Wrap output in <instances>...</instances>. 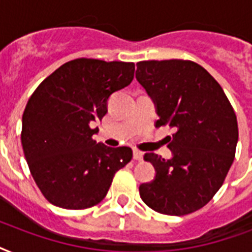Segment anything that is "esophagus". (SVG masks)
Returning a JSON list of instances; mask_svg holds the SVG:
<instances>
[{"mask_svg":"<svg viewBox=\"0 0 252 252\" xmlns=\"http://www.w3.org/2000/svg\"><path fill=\"white\" fill-rule=\"evenodd\" d=\"M133 158H134V161H142L144 153L140 152V150H133Z\"/></svg>","mask_w":252,"mask_h":252,"instance_id":"obj_1","label":"esophagus"}]
</instances>
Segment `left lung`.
I'll use <instances>...</instances> for the list:
<instances>
[{"label": "left lung", "instance_id": "obj_1", "mask_svg": "<svg viewBox=\"0 0 252 252\" xmlns=\"http://www.w3.org/2000/svg\"><path fill=\"white\" fill-rule=\"evenodd\" d=\"M136 78L156 103V126L174 129L167 145L171 159L144 156L156 178L138 188L142 201L162 215L199 211L222 186L234 161V110L219 82L193 61H140Z\"/></svg>", "mask_w": 252, "mask_h": 252}]
</instances>
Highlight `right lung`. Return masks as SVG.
I'll use <instances>...</instances> for the list:
<instances>
[{
  "label": "right lung",
  "instance_id": "add662e5",
  "mask_svg": "<svg viewBox=\"0 0 252 252\" xmlns=\"http://www.w3.org/2000/svg\"><path fill=\"white\" fill-rule=\"evenodd\" d=\"M134 76L133 63L76 59L45 78L22 116V146L35 183L49 203L86 209L106 197L115 172L132 159L128 146L96 142L93 123Z\"/></svg>",
  "mask_w": 252,
  "mask_h": 252
}]
</instances>
